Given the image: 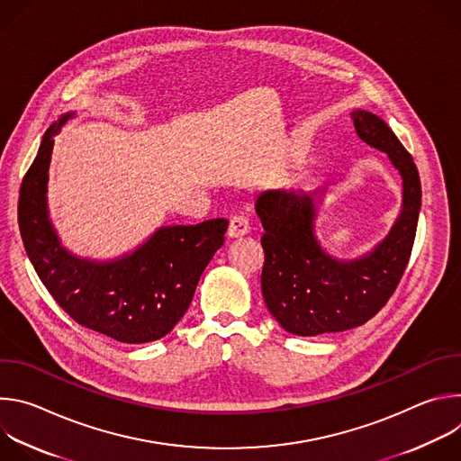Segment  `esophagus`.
<instances>
[{
	"instance_id": "esophagus-1",
	"label": "esophagus",
	"mask_w": 461,
	"mask_h": 461,
	"mask_svg": "<svg viewBox=\"0 0 461 461\" xmlns=\"http://www.w3.org/2000/svg\"><path fill=\"white\" fill-rule=\"evenodd\" d=\"M249 233V221L244 215H235L230 221V228H228V237L237 239Z\"/></svg>"
}]
</instances>
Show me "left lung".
<instances>
[{"label":"left lung","instance_id":"left-lung-1","mask_svg":"<svg viewBox=\"0 0 461 461\" xmlns=\"http://www.w3.org/2000/svg\"><path fill=\"white\" fill-rule=\"evenodd\" d=\"M357 135L384 151L403 178V208L390 233L366 255L338 260L313 235L317 193L270 189L255 212L265 228L260 286L270 313L286 332H343L372 319L396 292L412 253L421 208V184L411 153L392 129L368 111H354Z\"/></svg>","mask_w":461,"mask_h":461}]
</instances>
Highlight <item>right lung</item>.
Instances as JSON below:
<instances>
[{"label": "right lung", "instance_id": "add662e5", "mask_svg": "<svg viewBox=\"0 0 461 461\" xmlns=\"http://www.w3.org/2000/svg\"><path fill=\"white\" fill-rule=\"evenodd\" d=\"M71 116L63 114L45 131L23 176L18 224L25 251L49 294L78 324L120 343L157 341L189 308L204 268L224 244L228 221L160 228L139 249L111 262L75 257L59 246L45 196L54 137Z\"/></svg>", "mask_w": 461, "mask_h": 461}]
</instances>
